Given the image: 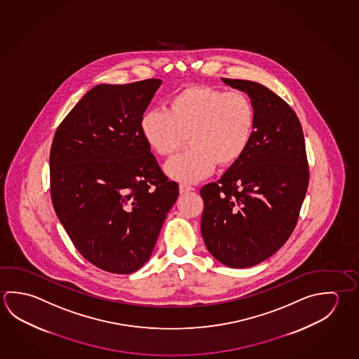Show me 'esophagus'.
Instances as JSON below:
<instances>
[{
  "label": "esophagus",
  "instance_id": "obj_1",
  "mask_svg": "<svg viewBox=\"0 0 359 359\" xmlns=\"http://www.w3.org/2000/svg\"><path fill=\"white\" fill-rule=\"evenodd\" d=\"M191 190H194V188L189 187L187 184H180V185H179V191H180V194H185V193L191 191Z\"/></svg>",
  "mask_w": 359,
  "mask_h": 359
}]
</instances>
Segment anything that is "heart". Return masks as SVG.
I'll return each instance as SVG.
<instances>
[{
	"label": "heart",
	"mask_w": 359,
	"mask_h": 359,
	"mask_svg": "<svg viewBox=\"0 0 359 359\" xmlns=\"http://www.w3.org/2000/svg\"><path fill=\"white\" fill-rule=\"evenodd\" d=\"M255 123V107L245 93L195 86L174 95L168 111H147L140 128L152 151L164 158L188 137L190 150L165 165V172L177 182H196L213 171L215 163L229 166L242 158Z\"/></svg>",
	"instance_id": "1"
}]
</instances>
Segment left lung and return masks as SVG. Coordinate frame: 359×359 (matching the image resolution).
<instances>
[{"label":"left lung","instance_id":"1","mask_svg":"<svg viewBox=\"0 0 359 359\" xmlns=\"http://www.w3.org/2000/svg\"><path fill=\"white\" fill-rule=\"evenodd\" d=\"M222 82L250 97L256 123L242 158L201 189V236L220 264L245 269L291 236L308 189V160L300 121L286 102L259 83Z\"/></svg>","mask_w":359,"mask_h":359}]
</instances>
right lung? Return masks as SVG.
I'll return each mask as SVG.
<instances>
[{
  "mask_svg": "<svg viewBox=\"0 0 359 359\" xmlns=\"http://www.w3.org/2000/svg\"><path fill=\"white\" fill-rule=\"evenodd\" d=\"M161 83L95 86L53 140L50 191L57 218L83 257L112 273H133L149 261L179 195L140 128Z\"/></svg>",
  "mask_w": 359,
  "mask_h": 359,
  "instance_id": "right-lung-1",
  "label": "right lung"
}]
</instances>
